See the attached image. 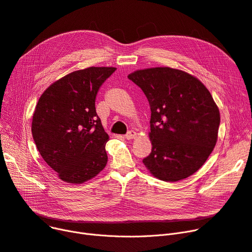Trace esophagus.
<instances>
[{"label": "esophagus", "mask_w": 252, "mask_h": 252, "mask_svg": "<svg viewBox=\"0 0 252 252\" xmlns=\"http://www.w3.org/2000/svg\"><path fill=\"white\" fill-rule=\"evenodd\" d=\"M136 137H137V133L135 130H129L128 133L126 135V139H127V140H133Z\"/></svg>", "instance_id": "obj_1"}]
</instances>
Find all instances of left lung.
Segmentation results:
<instances>
[{
    "label": "left lung",
    "instance_id": "obj_1",
    "mask_svg": "<svg viewBox=\"0 0 252 252\" xmlns=\"http://www.w3.org/2000/svg\"><path fill=\"white\" fill-rule=\"evenodd\" d=\"M127 77L146 95L150 109V174L164 182L192 176L213 152L220 115L207 88L196 76L171 67L138 69Z\"/></svg>",
    "mask_w": 252,
    "mask_h": 252
}]
</instances>
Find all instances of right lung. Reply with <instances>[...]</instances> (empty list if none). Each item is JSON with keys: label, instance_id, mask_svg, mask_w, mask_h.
Masks as SVG:
<instances>
[{"label": "right lung", "instance_id": "1", "mask_svg": "<svg viewBox=\"0 0 252 252\" xmlns=\"http://www.w3.org/2000/svg\"><path fill=\"white\" fill-rule=\"evenodd\" d=\"M115 67H88L51 84L34 108L32 133L35 146L59 179L83 184L107 164L109 136L95 108L101 85Z\"/></svg>", "mask_w": 252, "mask_h": 252}]
</instances>
